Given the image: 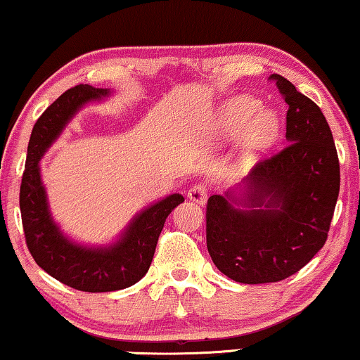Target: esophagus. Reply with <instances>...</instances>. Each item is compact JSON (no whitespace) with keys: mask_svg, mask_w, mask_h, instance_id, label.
<instances>
[{"mask_svg":"<svg viewBox=\"0 0 360 360\" xmlns=\"http://www.w3.org/2000/svg\"><path fill=\"white\" fill-rule=\"evenodd\" d=\"M188 198L198 205H206V200H208V190H206L205 185H195L188 190Z\"/></svg>","mask_w":360,"mask_h":360,"instance_id":"obj_1","label":"esophagus"}]
</instances>
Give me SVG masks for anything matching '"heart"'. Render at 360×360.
<instances>
[{"mask_svg": "<svg viewBox=\"0 0 360 360\" xmlns=\"http://www.w3.org/2000/svg\"><path fill=\"white\" fill-rule=\"evenodd\" d=\"M260 109V103L250 96H238L219 111L216 129L223 139L238 137L243 130L238 169L245 170L257 164L260 157L275 144L280 134V117L272 110Z\"/></svg>", "mask_w": 360, "mask_h": 360, "instance_id": "b5f03b06", "label": "heart"}]
</instances>
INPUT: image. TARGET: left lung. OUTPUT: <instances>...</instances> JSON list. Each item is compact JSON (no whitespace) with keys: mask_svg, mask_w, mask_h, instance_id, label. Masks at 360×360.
<instances>
[{"mask_svg":"<svg viewBox=\"0 0 360 360\" xmlns=\"http://www.w3.org/2000/svg\"><path fill=\"white\" fill-rule=\"evenodd\" d=\"M272 80L288 105V146L206 206L211 259L226 277L249 285L280 282L304 267L326 243L339 195L326 117L287 78Z\"/></svg>","mask_w":360,"mask_h":360,"instance_id":"obj_1","label":"left lung"}]
</instances>
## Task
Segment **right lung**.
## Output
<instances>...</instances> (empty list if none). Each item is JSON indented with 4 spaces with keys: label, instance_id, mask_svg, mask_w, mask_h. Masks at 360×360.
Here are the masks:
<instances>
[{
    "label": "right lung",
    "instance_id": "1",
    "mask_svg": "<svg viewBox=\"0 0 360 360\" xmlns=\"http://www.w3.org/2000/svg\"><path fill=\"white\" fill-rule=\"evenodd\" d=\"M110 88L77 85L58 96L32 127L19 206L29 252L58 282L82 292H116L144 277L154 257L167 216L185 198L172 193L134 214L117 239L105 245L73 240L53 219L41 175V160L78 111L110 98Z\"/></svg>",
    "mask_w": 360,
    "mask_h": 360
}]
</instances>
